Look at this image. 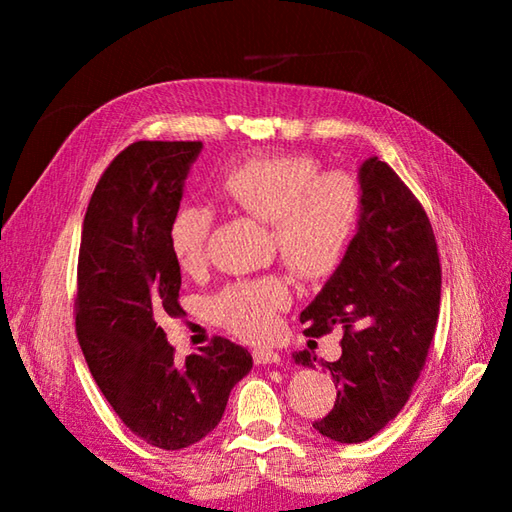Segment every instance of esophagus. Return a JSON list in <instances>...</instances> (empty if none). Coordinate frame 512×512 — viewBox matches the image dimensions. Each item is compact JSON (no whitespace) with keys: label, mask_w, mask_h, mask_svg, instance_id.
<instances>
[{"label":"esophagus","mask_w":512,"mask_h":512,"mask_svg":"<svg viewBox=\"0 0 512 512\" xmlns=\"http://www.w3.org/2000/svg\"><path fill=\"white\" fill-rule=\"evenodd\" d=\"M253 358H255L257 365H277V363H281V356L273 350H255Z\"/></svg>","instance_id":"obj_1"}]
</instances>
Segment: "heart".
Listing matches in <instances>:
<instances>
[{
  "label": "heart",
  "mask_w": 512,
  "mask_h": 512,
  "mask_svg": "<svg viewBox=\"0 0 512 512\" xmlns=\"http://www.w3.org/2000/svg\"><path fill=\"white\" fill-rule=\"evenodd\" d=\"M233 211L268 222L270 239L286 266L306 279L330 275L350 246L361 189L343 171L321 173L310 156L250 158L228 169L215 187ZM213 215L204 206L182 204L167 226L173 264L193 275L206 262ZM290 299L277 277L237 281L209 301L211 317L248 341H264L277 328V312Z\"/></svg>",
  "instance_id": "heart-1"
}]
</instances>
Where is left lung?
<instances>
[{
    "mask_svg": "<svg viewBox=\"0 0 512 512\" xmlns=\"http://www.w3.org/2000/svg\"><path fill=\"white\" fill-rule=\"evenodd\" d=\"M361 215L341 264L301 312L306 334L343 330L339 361L295 352L297 365L330 372L334 409L312 427L343 444L365 442L409 400L440 314L442 270L420 202L378 156L358 167Z\"/></svg>",
    "mask_w": 512,
    "mask_h": 512,
    "instance_id": "left-lung-1",
    "label": "left lung"
}]
</instances>
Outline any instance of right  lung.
<instances>
[{
  "mask_svg": "<svg viewBox=\"0 0 512 512\" xmlns=\"http://www.w3.org/2000/svg\"><path fill=\"white\" fill-rule=\"evenodd\" d=\"M202 143L138 140L105 169L83 220L76 336L96 385L138 438L178 451L222 420L231 389L253 369L217 336L173 361L158 319L180 314V268L167 226Z\"/></svg>",
  "mask_w": 512,
  "mask_h": 512,
  "instance_id": "1",
  "label": "right lung"
}]
</instances>
